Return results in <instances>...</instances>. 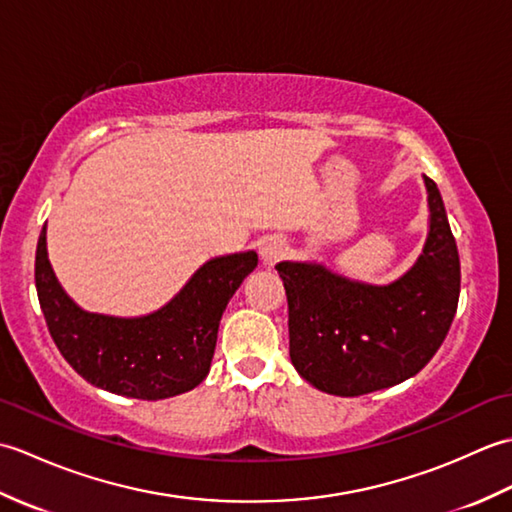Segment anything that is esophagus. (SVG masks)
<instances>
[{
    "label": "esophagus",
    "mask_w": 512,
    "mask_h": 512,
    "mask_svg": "<svg viewBox=\"0 0 512 512\" xmlns=\"http://www.w3.org/2000/svg\"><path fill=\"white\" fill-rule=\"evenodd\" d=\"M286 253V244L277 237H268L266 242L259 248V257H262L264 264H275L279 257H284Z\"/></svg>",
    "instance_id": "esophagus-1"
}]
</instances>
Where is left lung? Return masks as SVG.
<instances>
[{"instance_id": "1", "label": "left lung", "mask_w": 512, "mask_h": 512, "mask_svg": "<svg viewBox=\"0 0 512 512\" xmlns=\"http://www.w3.org/2000/svg\"><path fill=\"white\" fill-rule=\"evenodd\" d=\"M429 235L411 270L389 286L345 279L321 264L281 262L290 361L334 396H363L416 376L438 352L460 299V255L436 182Z\"/></svg>"}]
</instances>
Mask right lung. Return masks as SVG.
I'll list each match as a JSON object with an SVG mask.
<instances>
[{
	"label": "right lung",
	"instance_id": "add662e5",
	"mask_svg": "<svg viewBox=\"0 0 512 512\" xmlns=\"http://www.w3.org/2000/svg\"><path fill=\"white\" fill-rule=\"evenodd\" d=\"M257 253L215 257L165 308L136 319L81 310L52 273L41 228L35 257L37 297L61 356L94 387L138 400H162L198 387L211 369L217 328Z\"/></svg>",
	"mask_w": 512,
	"mask_h": 512
}]
</instances>
